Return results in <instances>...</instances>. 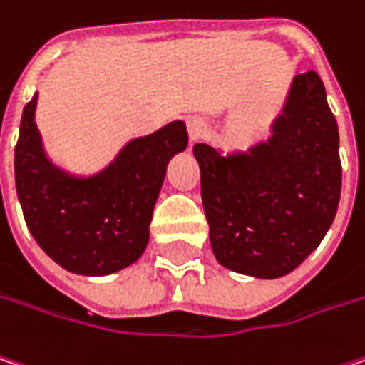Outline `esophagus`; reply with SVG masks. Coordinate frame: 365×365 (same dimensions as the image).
<instances>
[{
	"instance_id": "1",
	"label": "esophagus",
	"mask_w": 365,
	"mask_h": 365,
	"mask_svg": "<svg viewBox=\"0 0 365 365\" xmlns=\"http://www.w3.org/2000/svg\"><path fill=\"white\" fill-rule=\"evenodd\" d=\"M185 125H187V136H190L192 142L200 138L204 134V130H206V121L200 115H190V118L185 119Z\"/></svg>"
}]
</instances>
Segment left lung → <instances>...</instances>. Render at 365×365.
<instances>
[{"label": "left lung", "instance_id": "1", "mask_svg": "<svg viewBox=\"0 0 365 365\" xmlns=\"http://www.w3.org/2000/svg\"><path fill=\"white\" fill-rule=\"evenodd\" d=\"M210 246L229 270L277 279L322 242L341 198L336 119L316 72L293 78L272 136L223 157L196 144Z\"/></svg>", "mask_w": 365, "mask_h": 365}]
</instances>
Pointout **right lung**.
Wrapping results in <instances>:
<instances>
[{
    "mask_svg": "<svg viewBox=\"0 0 365 365\" xmlns=\"http://www.w3.org/2000/svg\"><path fill=\"white\" fill-rule=\"evenodd\" d=\"M34 109L36 95L22 113L14 173L36 244L76 274L103 277L134 264L148 244L167 163L187 146L185 123L171 121L132 140L101 173L76 178L47 159Z\"/></svg>",
    "mask_w": 365,
    "mask_h": 365,
    "instance_id": "1",
    "label": "right lung"
}]
</instances>
